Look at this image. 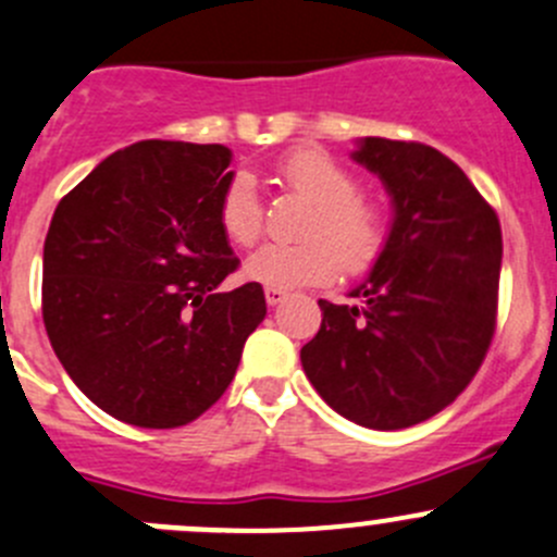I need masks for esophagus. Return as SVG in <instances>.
Segmentation results:
<instances>
[{"label":"esophagus","mask_w":557,"mask_h":557,"mask_svg":"<svg viewBox=\"0 0 557 557\" xmlns=\"http://www.w3.org/2000/svg\"><path fill=\"white\" fill-rule=\"evenodd\" d=\"M285 290L283 288H267V305L269 307H277V305H283L285 301Z\"/></svg>","instance_id":"34e87169"}]
</instances>
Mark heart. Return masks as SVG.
I'll list each match as a JSON object with an SVG mask.
<instances>
[{
  "instance_id": "obj_1",
  "label": "heart",
  "mask_w": 557,
  "mask_h": 557,
  "mask_svg": "<svg viewBox=\"0 0 557 557\" xmlns=\"http://www.w3.org/2000/svg\"><path fill=\"white\" fill-rule=\"evenodd\" d=\"M280 180L310 201L296 245H263L245 261V274L267 288H305L337 277L339 267L361 274L377 261L386 245V218L359 196V180L323 152H296L280 165ZM220 225L236 245L261 236L263 207L250 174H236L220 198Z\"/></svg>"
}]
</instances>
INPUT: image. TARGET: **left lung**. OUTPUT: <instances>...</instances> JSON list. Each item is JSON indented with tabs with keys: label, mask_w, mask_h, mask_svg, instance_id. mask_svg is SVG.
Returning a JSON list of instances; mask_svg holds the SVG:
<instances>
[{
	"label": "left lung",
	"mask_w": 557,
	"mask_h": 557,
	"mask_svg": "<svg viewBox=\"0 0 557 557\" xmlns=\"http://www.w3.org/2000/svg\"><path fill=\"white\" fill-rule=\"evenodd\" d=\"M350 158L392 198L386 245L350 296L321 299L301 348L315 392L348 422L403 430L471 383L495 332L500 223L462 169L413 141L359 138Z\"/></svg>",
	"instance_id": "8db88e82"
}]
</instances>
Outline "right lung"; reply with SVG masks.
I'll return each mask as SVG.
<instances>
[{"label":"right lung","mask_w":557,"mask_h":557,"mask_svg":"<svg viewBox=\"0 0 557 557\" xmlns=\"http://www.w3.org/2000/svg\"><path fill=\"white\" fill-rule=\"evenodd\" d=\"M223 144L138 141L59 201L42 247V321L75 386L119 422L171 430L212 408L267 315L220 225Z\"/></svg>","instance_id":"obj_1"}]
</instances>
